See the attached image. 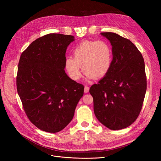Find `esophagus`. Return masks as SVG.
<instances>
[{"label":"esophagus","instance_id":"esophagus-1","mask_svg":"<svg viewBox=\"0 0 161 161\" xmlns=\"http://www.w3.org/2000/svg\"><path fill=\"white\" fill-rule=\"evenodd\" d=\"M84 91L85 92H88L89 91V87L88 86L85 85V89H84Z\"/></svg>","mask_w":161,"mask_h":161}]
</instances>
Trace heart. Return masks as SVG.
Here are the masks:
<instances>
[{
    "instance_id": "heart-1",
    "label": "heart",
    "mask_w": 161,
    "mask_h": 161,
    "mask_svg": "<svg viewBox=\"0 0 161 161\" xmlns=\"http://www.w3.org/2000/svg\"><path fill=\"white\" fill-rule=\"evenodd\" d=\"M72 56L66 58L64 68L74 80L81 77L80 66L86 79L91 80L105 76L111 66V48L103 40L82 42L73 50Z\"/></svg>"
}]
</instances>
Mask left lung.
I'll return each instance as SVG.
<instances>
[{
	"instance_id": "8db88e82",
	"label": "left lung",
	"mask_w": 161,
	"mask_h": 161,
	"mask_svg": "<svg viewBox=\"0 0 161 161\" xmlns=\"http://www.w3.org/2000/svg\"><path fill=\"white\" fill-rule=\"evenodd\" d=\"M112 46L109 72L89 90L94 113L105 127L118 130L128 127L138 117L147 91L142 53L128 39L111 32L101 33Z\"/></svg>"
}]
</instances>
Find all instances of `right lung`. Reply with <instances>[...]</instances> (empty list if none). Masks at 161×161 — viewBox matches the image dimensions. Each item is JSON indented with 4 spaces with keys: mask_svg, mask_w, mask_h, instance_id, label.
<instances>
[{
    "mask_svg": "<svg viewBox=\"0 0 161 161\" xmlns=\"http://www.w3.org/2000/svg\"><path fill=\"white\" fill-rule=\"evenodd\" d=\"M75 37L50 33L33 41L21 55L17 89L31 122L46 132L64 129L73 118L84 86L66 75L67 47Z\"/></svg>",
    "mask_w": 161,
    "mask_h": 161,
    "instance_id": "add662e5",
    "label": "right lung"
}]
</instances>
